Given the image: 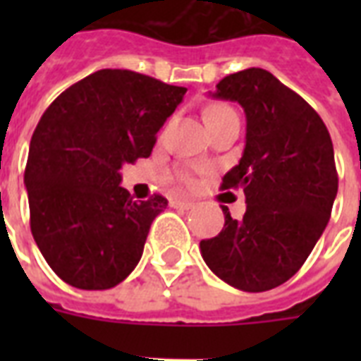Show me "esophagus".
<instances>
[{
    "label": "esophagus",
    "mask_w": 361,
    "mask_h": 361,
    "mask_svg": "<svg viewBox=\"0 0 361 361\" xmlns=\"http://www.w3.org/2000/svg\"><path fill=\"white\" fill-rule=\"evenodd\" d=\"M170 206H172V208H180V209H191V208H195V202H192V200L172 198V200H170Z\"/></svg>",
    "instance_id": "obj_1"
}]
</instances>
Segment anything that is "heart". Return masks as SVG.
Here are the masks:
<instances>
[{"mask_svg": "<svg viewBox=\"0 0 361 361\" xmlns=\"http://www.w3.org/2000/svg\"><path fill=\"white\" fill-rule=\"evenodd\" d=\"M236 114L234 110L228 106V104H209V106H206V110H204V120H206V123L212 125L215 123V121L223 120V118H226V116H232ZM187 180V176H183Z\"/></svg>", "mask_w": 361, "mask_h": 361, "instance_id": "obj_1", "label": "heart"}]
</instances>
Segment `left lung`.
I'll return each instance as SVG.
<instances>
[{
  "label": "left lung",
  "instance_id": "1",
  "mask_svg": "<svg viewBox=\"0 0 361 361\" xmlns=\"http://www.w3.org/2000/svg\"><path fill=\"white\" fill-rule=\"evenodd\" d=\"M212 97L236 101L245 112L243 155L223 189H243L247 209L238 221L223 206L225 226L200 241V252L238 290H271L302 268L330 221L334 144L320 116L268 71L225 76Z\"/></svg>",
  "mask_w": 361,
  "mask_h": 361
}]
</instances>
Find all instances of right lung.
<instances>
[{
	"instance_id": "add662e5",
	"label": "right lung",
	"mask_w": 361,
	"mask_h": 361,
	"mask_svg": "<svg viewBox=\"0 0 361 361\" xmlns=\"http://www.w3.org/2000/svg\"><path fill=\"white\" fill-rule=\"evenodd\" d=\"M185 92L135 71L101 69L67 87L42 114L24 183L31 234L59 279L106 290L136 268L169 200H133L120 170L152 155Z\"/></svg>"
}]
</instances>
